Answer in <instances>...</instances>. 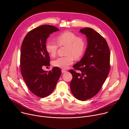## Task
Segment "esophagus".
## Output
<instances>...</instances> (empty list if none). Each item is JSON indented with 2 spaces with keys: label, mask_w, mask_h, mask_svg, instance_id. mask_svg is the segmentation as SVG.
Instances as JSON below:
<instances>
[{
  "label": "esophagus",
  "mask_w": 129,
  "mask_h": 129,
  "mask_svg": "<svg viewBox=\"0 0 129 129\" xmlns=\"http://www.w3.org/2000/svg\"><path fill=\"white\" fill-rule=\"evenodd\" d=\"M67 72V71L66 70H64V69H62V73H65V72Z\"/></svg>",
  "instance_id": "34e87169"
}]
</instances>
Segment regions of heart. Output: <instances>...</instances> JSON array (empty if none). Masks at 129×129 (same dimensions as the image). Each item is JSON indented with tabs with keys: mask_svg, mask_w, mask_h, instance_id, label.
<instances>
[{
	"mask_svg": "<svg viewBox=\"0 0 129 129\" xmlns=\"http://www.w3.org/2000/svg\"><path fill=\"white\" fill-rule=\"evenodd\" d=\"M56 41L59 46H67L66 56L59 57L52 62L54 66L66 69L73 63L74 58L80 59L84 54L86 43L83 38L78 37L76 34L71 31H65L56 37ZM52 40L46 42L45 48L51 57L55 56L58 49V45Z\"/></svg>",
	"mask_w": 129,
	"mask_h": 129,
	"instance_id": "obj_1",
	"label": "heart"
}]
</instances>
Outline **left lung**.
I'll return each instance as SVG.
<instances>
[{"label":"left lung","instance_id":"8db88e82","mask_svg":"<svg viewBox=\"0 0 129 129\" xmlns=\"http://www.w3.org/2000/svg\"><path fill=\"white\" fill-rule=\"evenodd\" d=\"M80 32L86 35L87 47L83 57L73 66L79 72L69 70L72 76L70 87L73 96L85 101L95 96L106 80L110 53L107 41L95 30L85 27Z\"/></svg>","mask_w":129,"mask_h":129}]
</instances>
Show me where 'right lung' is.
<instances>
[{"instance_id":"obj_1","label":"right lung","mask_w":129,"mask_h":129,"mask_svg":"<svg viewBox=\"0 0 129 129\" xmlns=\"http://www.w3.org/2000/svg\"><path fill=\"white\" fill-rule=\"evenodd\" d=\"M59 30L52 25H42L29 31L22 42L20 68L22 77L31 92L40 98L50 95L61 75L58 67L44 70L49 66L50 57L45 48L46 40L51 33Z\"/></svg>"}]
</instances>
